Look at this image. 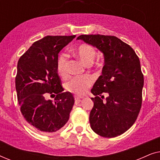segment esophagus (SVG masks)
I'll list each match as a JSON object with an SVG mask.
<instances>
[{"label": "esophagus", "mask_w": 160, "mask_h": 160, "mask_svg": "<svg viewBox=\"0 0 160 160\" xmlns=\"http://www.w3.org/2000/svg\"><path fill=\"white\" fill-rule=\"evenodd\" d=\"M74 98H75V102L76 103H78V102H81V98H79V97H77V96H75V97H74Z\"/></svg>", "instance_id": "34e87169"}]
</instances>
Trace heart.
I'll list each match as a JSON object with an SVG mask.
<instances>
[{
  "instance_id": "b5f03b06",
  "label": "heart",
  "mask_w": 160,
  "mask_h": 160,
  "mask_svg": "<svg viewBox=\"0 0 160 160\" xmlns=\"http://www.w3.org/2000/svg\"><path fill=\"white\" fill-rule=\"evenodd\" d=\"M72 54L85 65H90L97 56V51L92 46L88 43H82L72 51ZM67 64L68 61L65 54H61L57 62V71L59 76L62 78L66 77L68 75ZM92 84L93 78L91 76H84L71 78L65 84V87L67 91L81 96L87 92Z\"/></svg>"
}]
</instances>
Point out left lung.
<instances>
[{"mask_svg": "<svg viewBox=\"0 0 160 160\" xmlns=\"http://www.w3.org/2000/svg\"><path fill=\"white\" fill-rule=\"evenodd\" d=\"M77 39L97 47L105 58L102 75L91 90L95 95L91 98L92 130L105 138L123 134L136 121L142 105L144 79L138 57L130 45L116 36L81 35ZM103 92L108 94L106 101L102 100Z\"/></svg>", "mask_w": 160, "mask_h": 160, "instance_id": "obj_1", "label": "left lung"}]
</instances>
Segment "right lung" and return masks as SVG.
Segmentation results:
<instances>
[{
	"instance_id": "add662e5",
	"label": "right lung",
	"mask_w": 160,
	"mask_h": 160,
	"mask_svg": "<svg viewBox=\"0 0 160 160\" xmlns=\"http://www.w3.org/2000/svg\"><path fill=\"white\" fill-rule=\"evenodd\" d=\"M76 36H47L32 43L19 59L15 78L20 111L38 132H54L68 121L74 104L69 92H63L57 71L58 54ZM56 94L55 101L45 99Z\"/></svg>"
}]
</instances>
